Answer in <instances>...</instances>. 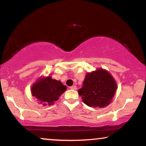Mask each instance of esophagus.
<instances>
[{
  "label": "esophagus",
  "mask_w": 146,
  "mask_h": 146,
  "mask_svg": "<svg viewBox=\"0 0 146 146\" xmlns=\"http://www.w3.org/2000/svg\"><path fill=\"white\" fill-rule=\"evenodd\" d=\"M70 88L72 89V90H77V86H72L70 87Z\"/></svg>",
  "instance_id": "esophagus-1"
}]
</instances>
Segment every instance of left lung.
Wrapping results in <instances>:
<instances>
[{"label": "left lung", "instance_id": "1", "mask_svg": "<svg viewBox=\"0 0 146 146\" xmlns=\"http://www.w3.org/2000/svg\"><path fill=\"white\" fill-rule=\"evenodd\" d=\"M117 84L108 72L102 68L87 73L78 94L83 102L93 108H104L111 102Z\"/></svg>", "mask_w": 146, "mask_h": 146}]
</instances>
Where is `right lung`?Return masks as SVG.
Wrapping results in <instances>:
<instances>
[{"mask_svg":"<svg viewBox=\"0 0 146 146\" xmlns=\"http://www.w3.org/2000/svg\"><path fill=\"white\" fill-rule=\"evenodd\" d=\"M66 90V86L51 76L38 79L31 88L32 95L36 98L39 104L44 106L53 104Z\"/></svg>","mask_w":146,"mask_h":146,"instance_id":"obj_1","label":"right lung"}]
</instances>
